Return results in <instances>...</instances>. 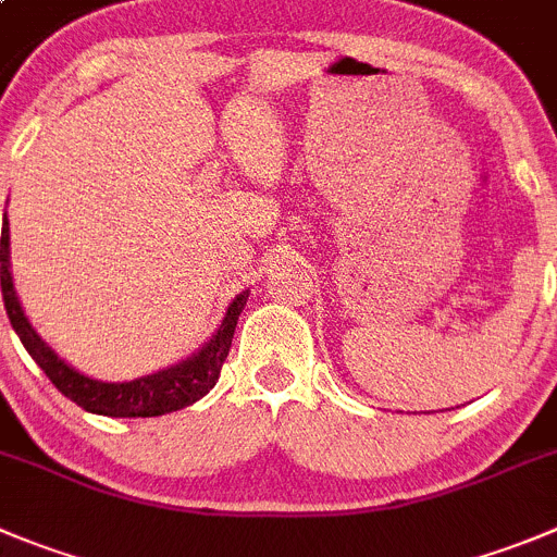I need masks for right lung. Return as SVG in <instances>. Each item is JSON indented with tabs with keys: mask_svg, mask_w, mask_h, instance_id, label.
Segmentation results:
<instances>
[{
	"mask_svg": "<svg viewBox=\"0 0 557 557\" xmlns=\"http://www.w3.org/2000/svg\"><path fill=\"white\" fill-rule=\"evenodd\" d=\"M0 282H2V300L8 309L10 325L21 336V344L26 352L35 358V363L46 372V377L54 383L57 391L84 407L87 412H98V416L111 418H152L163 416V412L183 410V407L194 405L196 399H202L219 380L221 367H224L226 355H230L232 336H235L237 317H240L243 306H246L248 293L237 295L232 306L226 309L224 322H221L219 333L205 344L196 355H190L188 361L177 363L172 369L150 374V377L131 380V383H100V380L84 377L76 369L67 367L44 344V338L37 336L35 327L21 311L18 298L13 289V275H10V226L8 215L2 224L0 237Z\"/></svg>",
	"mask_w": 557,
	"mask_h": 557,
	"instance_id": "add662e5",
	"label": "right lung"
}]
</instances>
